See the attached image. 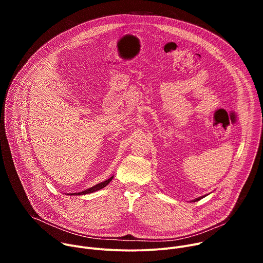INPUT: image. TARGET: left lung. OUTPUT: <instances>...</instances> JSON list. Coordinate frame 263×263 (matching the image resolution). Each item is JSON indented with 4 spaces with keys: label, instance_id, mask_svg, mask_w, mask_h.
<instances>
[{
    "label": "left lung",
    "instance_id": "1",
    "mask_svg": "<svg viewBox=\"0 0 263 263\" xmlns=\"http://www.w3.org/2000/svg\"><path fill=\"white\" fill-rule=\"evenodd\" d=\"M203 198H204V197H201V198H198V199H196V200H195V202H196V201H199V200H201V199H203Z\"/></svg>",
    "mask_w": 263,
    "mask_h": 263
}]
</instances>
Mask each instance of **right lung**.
Here are the masks:
<instances>
[{"label": "right lung", "instance_id": "obj_1", "mask_svg": "<svg viewBox=\"0 0 263 263\" xmlns=\"http://www.w3.org/2000/svg\"><path fill=\"white\" fill-rule=\"evenodd\" d=\"M114 179V177H110L108 180H106V181H104V182H101V183H99V184H96L95 186H92V187H90V189H88V190H85V191H83V192H81V193H74V194H71V195H76V196H82V195H87V194H91V193H95V192H97V191H100V190H102L103 187H105L106 185H108V183ZM68 195H70V194H68Z\"/></svg>", "mask_w": 263, "mask_h": 263}]
</instances>
